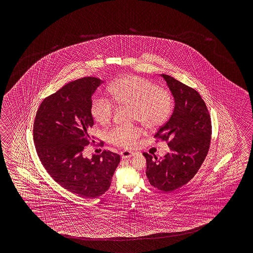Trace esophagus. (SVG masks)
Listing matches in <instances>:
<instances>
[{"label":"esophagus","mask_w":253,"mask_h":253,"mask_svg":"<svg viewBox=\"0 0 253 253\" xmlns=\"http://www.w3.org/2000/svg\"><path fill=\"white\" fill-rule=\"evenodd\" d=\"M134 155V152H130V151L124 150L121 152V157L122 158H129L131 156H133Z\"/></svg>","instance_id":"34e87169"}]
</instances>
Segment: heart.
Masks as SVG:
<instances>
[{
	"mask_svg": "<svg viewBox=\"0 0 253 253\" xmlns=\"http://www.w3.org/2000/svg\"><path fill=\"white\" fill-rule=\"evenodd\" d=\"M108 90L117 104L131 107L134 120L139 121L146 128H158L172 113L173 103L171 94L139 77L119 78L109 86ZM90 112L98 124L107 125L113 116V102L103 95H97L92 99ZM141 134L142 130L137 126H118L108 132V139L113 145L132 148Z\"/></svg>",
	"mask_w": 253,
	"mask_h": 253,
	"instance_id": "b5f03b06",
	"label": "heart"
}]
</instances>
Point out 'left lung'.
Wrapping results in <instances>:
<instances>
[{"label":"left lung","mask_w":253,"mask_h":253,"mask_svg":"<svg viewBox=\"0 0 253 253\" xmlns=\"http://www.w3.org/2000/svg\"><path fill=\"white\" fill-rule=\"evenodd\" d=\"M174 99L172 116L156 137L168 142L170 151L161 159L146 158V176L151 185L164 192L182 187L194 178L208 154L211 117L204 99L194 88L171 76L161 74Z\"/></svg>","instance_id":"8db88e82"}]
</instances>
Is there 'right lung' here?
Wrapping results in <instances>:
<instances>
[{
	"mask_svg": "<svg viewBox=\"0 0 253 253\" xmlns=\"http://www.w3.org/2000/svg\"><path fill=\"white\" fill-rule=\"evenodd\" d=\"M103 81L86 77L72 81L43 100L33 126L39 158L63 188L83 198H96L110 187L120 156L103 151L91 158L83 150L92 140V95Z\"/></svg>",
	"mask_w": 253,
	"mask_h": 253,
	"instance_id": "obj_1",
	"label": "right lung"
}]
</instances>
